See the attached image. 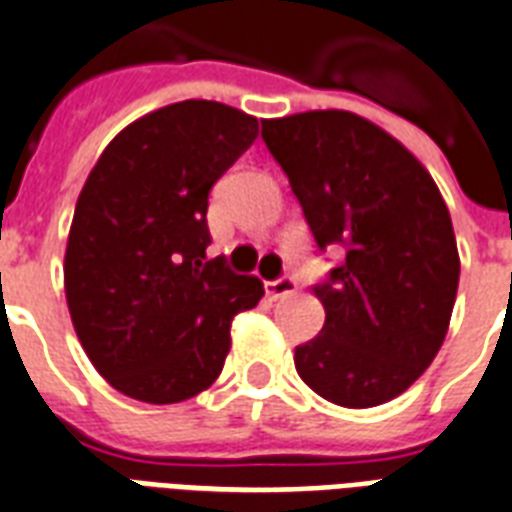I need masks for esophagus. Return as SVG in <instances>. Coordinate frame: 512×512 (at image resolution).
Masks as SVG:
<instances>
[{
	"label": "esophagus",
	"instance_id": "1",
	"mask_svg": "<svg viewBox=\"0 0 512 512\" xmlns=\"http://www.w3.org/2000/svg\"><path fill=\"white\" fill-rule=\"evenodd\" d=\"M298 290V282H295L293 276H279L276 282H268L266 293L274 295V298H287V295H293Z\"/></svg>",
	"mask_w": 512,
	"mask_h": 512
}]
</instances>
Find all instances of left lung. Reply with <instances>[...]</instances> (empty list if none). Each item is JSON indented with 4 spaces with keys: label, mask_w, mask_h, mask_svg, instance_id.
Masks as SVG:
<instances>
[{
    "label": "left lung",
    "mask_w": 512,
    "mask_h": 512,
    "mask_svg": "<svg viewBox=\"0 0 512 512\" xmlns=\"http://www.w3.org/2000/svg\"><path fill=\"white\" fill-rule=\"evenodd\" d=\"M320 249L344 246L314 295L323 331L295 347V369L339 407L396 399L429 369L450 325L458 249L437 184L399 140L350 111L263 121Z\"/></svg>",
    "instance_id": "8db88e82"
}]
</instances>
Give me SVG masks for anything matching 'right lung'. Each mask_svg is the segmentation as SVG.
<instances>
[{
	"label": "right lung",
	"instance_id": "obj_1",
	"mask_svg": "<svg viewBox=\"0 0 512 512\" xmlns=\"http://www.w3.org/2000/svg\"><path fill=\"white\" fill-rule=\"evenodd\" d=\"M257 138L211 100L146 113L105 146L75 203L64 293L75 333L113 388L176 404L217 380L230 323L263 282L208 260V192Z\"/></svg>",
	"mask_w": 512,
	"mask_h": 512
}]
</instances>
